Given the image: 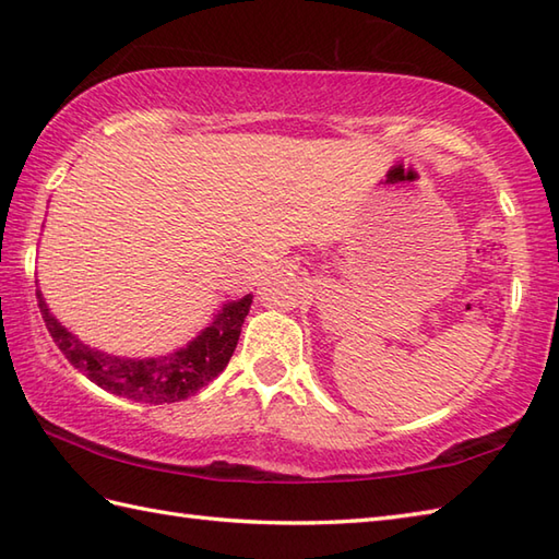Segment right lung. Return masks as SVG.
<instances>
[{"mask_svg": "<svg viewBox=\"0 0 559 559\" xmlns=\"http://www.w3.org/2000/svg\"><path fill=\"white\" fill-rule=\"evenodd\" d=\"M35 295H38L45 326L50 331L57 348L64 353V358L100 389L141 403L182 401L197 394L213 377H218L233 358L249 305H252V295H245L237 302H228L213 319L211 326H206L180 350L160 355V358L129 360L83 346L71 331H67L50 314L40 290H35Z\"/></svg>", "mask_w": 559, "mask_h": 559, "instance_id": "right-lung-1", "label": "right lung"}]
</instances>
